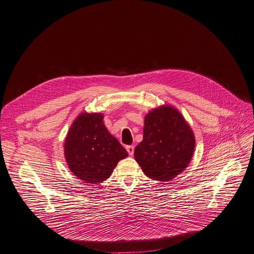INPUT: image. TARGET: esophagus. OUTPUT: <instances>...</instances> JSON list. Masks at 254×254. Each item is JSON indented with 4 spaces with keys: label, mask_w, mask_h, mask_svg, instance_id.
Segmentation results:
<instances>
[{
    "label": "esophagus",
    "mask_w": 254,
    "mask_h": 254,
    "mask_svg": "<svg viewBox=\"0 0 254 254\" xmlns=\"http://www.w3.org/2000/svg\"><path fill=\"white\" fill-rule=\"evenodd\" d=\"M126 149H127V153H128L129 156H132V155H133V151H134V147H133V146H127Z\"/></svg>",
    "instance_id": "obj_1"
}]
</instances>
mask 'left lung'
<instances>
[{
	"label": "left lung",
	"instance_id": "left-lung-1",
	"mask_svg": "<svg viewBox=\"0 0 254 254\" xmlns=\"http://www.w3.org/2000/svg\"><path fill=\"white\" fill-rule=\"evenodd\" d=\"M195 136L183 116L171 105H162L144 118L143 138L134 159L142 172L157 181H171L189 165Z\"/></svg>",
	"mask_w": 254,
	"mask_h": 254
}]
</instances>
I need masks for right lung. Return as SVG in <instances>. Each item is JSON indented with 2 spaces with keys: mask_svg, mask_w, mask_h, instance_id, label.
Here are the masks:
<instances>
[{
  "mask_svg": "<svg viewBox=\"0 0 254 254\" xmlns=\"http://www.w3.org/2000/svg\"><path fill=\"white\" fill-rule=\"evenodd\" d=\"M70 171L87 184L110 178L127 152L103 125L101 114L82 113L72 124L64 142Z\"/></svg>",
  "mask_w": 254,
  "mask_h": 254,
  "instance_id": "add662e5",
  "label": "right lung"
}]
</instances>
